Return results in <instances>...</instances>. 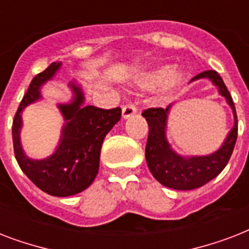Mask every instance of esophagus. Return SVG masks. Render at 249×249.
<instances>
[{
	"label": "esophagus",
	"mask_w": 249,
	"mask_h": 249,
	"mask_svg": "<svg viewBox=\"0 0 249 249\" xmlns=\"http://www.w3.org/2000/svg\"><path fill=\"white\" fill-rule=\"evenodd\" d=\"M137 112V107L133 103H128L123 107V117L124 119H128V117L133 116L134 113Z\"/></svg>",
	"instance_id": "34e87169"
}]
</instances>
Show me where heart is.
<instances>
[{
  "label": "heart",
  "mask_w": 249,
  "mask_h": 249,
  "mask_svg": "<svg viewBox=\"0 0 249 249\" xmlns=\"http://www.w3.org/2000/svg\"><path fill=\"white\" fill-rule=\"evenodd\" d=\"M181 73L173 71V68L166 66V67L158 68L154 71L141 73L138 77V84L144 88H155L160 85L159 98L163 101L172 93V90L181 83Z\"/></svg>",
  "instance_id": "b5f03b06"
}]
</instances>
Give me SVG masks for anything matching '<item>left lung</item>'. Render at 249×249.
<instances>
[{
    "label": "left lung",
    "mask_w": 249,
    "mask_h": 249,
    "mask_svg": "<svg viewBox=\"0 0 249 249\" xmlns=\"http://www.w3.org/2000/svg\"><path fill=\"white\" fill-rule=\"evenodd\" d=\"M200 79H209L213 85L218 88L221 95L226 98V102L231 107L235 119L234 126L229 132L224 144L211 155L183 158L170 148L165 132L168 113L172 105L166 108H147L142 112V116L148 124V138L146 144V161L148 169L156 178V181L170 189L193 190L205 185L224 170L235 146L238 137V119L235 106L224 80L212 70L201 72L191 81Z\"/></svg>",
    "instance_id": "8db88e82"
}]
</instances>
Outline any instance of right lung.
I'll list each match as a JSON object with an SVG mask.
<instances>
[{"label": "right lung", "mask_w": 249, "mask_h": 249, "mask_svg": "<svg viewBox=\"0 0 249 249\" xmlns=\"http://www.w3.org/2000/svg\"><path fill=\"white\" fill-rule=\"evenodd\" d=\"M60 62H54L45 71L33 77L13 121L14 154L20 169L44 193L53 196H71L88 189L99 169V155L106 134L120 120L121 108L103 109L84 106L81 88L71 84L73 99L59 105L66 124L62 129L59 146L46 159L32 160L21 148V111L41 98L40 88L59 70Z\"/></svg>", "instance_id": "add662e5"}]
</instances>
